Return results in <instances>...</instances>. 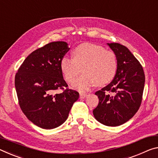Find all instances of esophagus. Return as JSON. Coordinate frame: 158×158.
<instances>
[{"label": "esophagus", "instance_id": "esophagus-1", "mask_svg": "<svg viewBox=\"0 0 158 158\" xmlns=\"http://www.w3.org/2000/svg\"><path fill=\"white\" fill-rule=\"evenodd\" d=\"M79 96H80V98L83 99L85 97L87 96V94H83V93H81V94H79Z\"/></svg>", "mask_w": 158, "mask_h": 158}]
</instances>
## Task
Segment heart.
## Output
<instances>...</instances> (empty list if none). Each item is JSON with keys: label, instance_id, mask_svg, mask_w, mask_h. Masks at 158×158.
I'll return each instance as SVG.
<instances>
[{"label": "heart", "instance_id": "1", "mask_svg": "<svg viewBox=\"0 0 158 158\" xmlns=\"http://www.w3.org/2000/svg\"><path fill=\"white\" fill-rule=\"evenodd\" d=\"M73 58L64 56L60 61V69L64 79L74 81L82 67L83 74L75 80L74 89L80 91L89 90L95 84L102 86L110 82L117 70V58L111 51L98 45L84 43L72 51Z\"/></svg>", "mask_w": 158, "mask_h": 158}]
</instances>
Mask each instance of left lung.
<instances>
[{"mask_svg": "<svg viewBox=\"0 0 158 158\" xmlns=\"http://www.w3.org/2000/svg\"><path fill=\"white\" fill-rule=\"evenodd\" d=\"M117 58L114 79L95 94L99 102L93 110L100 123L108 127L124 124L136 113L142 101L145 84L143 67L126 46L107 43Z\"/></svg>", "mask_w": 158, "mask_h": 158, "instance_id": "obj_1", "label": "left lung"}]
</instances>
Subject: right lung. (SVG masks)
<instances>
[{
	"label": "right lung",
	"instance_id": "add662e5",
	"mask_svg": "<svg viewBox=\"0 0 158 158\" xmlns=\"http://www.w3.org/2000/svg\"><path fill=\"white\" fill-rule=\"evenodd\" d=\"M69 50L64 41L51 42L36 50L24 60L15 75V85L20 108L35 125L45 129L58 127L66 121L79 93L63 89L60 61Z\"/></svg>",
	"mask_w": 158,
	"mask_h": 158
}]
</instances>
